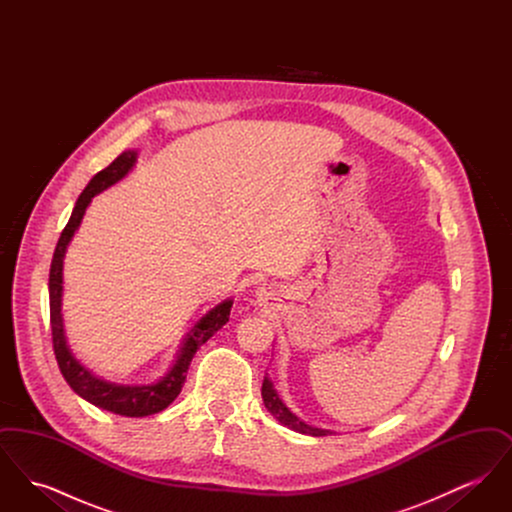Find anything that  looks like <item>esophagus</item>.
<instances>
[{
  "label": "esophagus",
  "mask_w": 512,
  "mask_h": 512,
  "mask_svg": "<svg viewBox=\"0 0 512 512\" xmlns=\"http://www.w3.org/2000/svg\"><path fill=\"white\" fill-rule=\"evenodd\" d=\"M259 299H261V301H267V299H272V293H270V288H261V292H259Z\"/></svg>",
  "instance_id": "obj_1"
}]
</instances>
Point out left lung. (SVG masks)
I'll return each mask as SVG.
<instances>
[{
	"label": "left lung",
	"instance_id": "1",
	"mask_svg": "<svg viewBox=\"0 0 512 512\" xmlns=\"http://www.w3.org/2000/svg\"><path fill=\"white\" fill-rule=\"evenodd\" d=\"M261 395H263V403L267 407L268 413L272 414L282 426L290 428L293 432L305 434V436H315V438H322V436H332L336 432L326 430V428H317V426H309L307 422H303L297 414L292 413L286 403L280 399L278 391L274 390V382L265 376L263 380V388H261Z\"/></svg>",
	"mask_w": 512,
	"mask_h": 512
}]
</instances>
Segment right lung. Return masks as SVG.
<instances>
[{
    "label": "right lung",
    "mask_w": 512,
    "mask_h": 512,
    "mask_svg": "<svg viewBox=\"0 0 512 512\" xmlns=\"http://www.w3.org/2000/svg\"><path fill=\"white\" fill-rule=\"evenodd\" d=\"M138 161V151L136 149H126L121 155L103 171H99L84 188V192L76 199L73 215L67 222L65 230L61 232V238L55 247L53 259H51V268H49V320H51V338H53V351L59 370L67 384L73 388L76 395L86 399L88 403L96 405L103 411H109L121 416H149V414L161 413L167 409L172 401L178 397L182 391V386L186 382V374L190 363L194 359L195 351L213 338L220 328L228 322L230 309L234 299H224L219 305H215L211 311H207L203 317L199 318L192 326V330L186 334L182 341L176 359L172 363L169 372L161 376L159 380L151 384H115L99 378L90 368L82 365L74 357L71 345L67 343V334H65V324H63V259L67 253V247L71 244L80 222L84 219V213L88 205L92 203L94 195L101 194L103 190L115 186L121 182L122 178L128 172L134 169Z\"/></svg>",
    "instance_id": "1"
}]
</instances>
